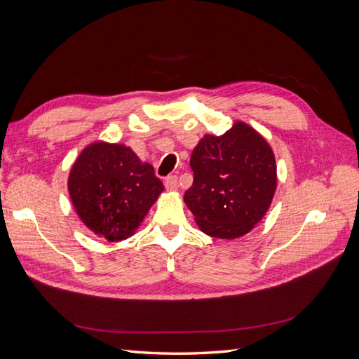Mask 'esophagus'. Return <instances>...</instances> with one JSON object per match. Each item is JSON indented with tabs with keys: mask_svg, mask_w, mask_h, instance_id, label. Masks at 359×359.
I'll return each instance as SVG.
<instances>
[{
	"mask_svg": "<svg viewBox=\"0 0 359 359\" xmlns=\"http://www.w3.org/2000/svg\"><path fill=\"white\" fill-rule=\"evenodd\" d=\"M165 187L168 191H175L178 189V180L177 177H168L165 181Z\"/></svg>",
	"mask_w": 359,
	"mask_h": 359,
	"instance_id": "34e87169",
	"label": "esophagus"
}]
</instances>
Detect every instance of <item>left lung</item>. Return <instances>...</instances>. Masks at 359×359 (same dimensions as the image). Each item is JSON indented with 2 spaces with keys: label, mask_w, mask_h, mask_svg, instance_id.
<instances>
[{
  "label": "left lung",
  "mask_w": 359,
  "mask_h": 359,
  "mask_svg": "<svg viewBox=\"0 0 359 359\" xmlns=\"http://www.w3.org/2000/svg\"><path fill=\"white\" fill-rule=\"evenodd\" d=\"M190 166L194 178L184 202L203 233L235 240L262 220L277 189V166L273 148L252 126L236 121L222 136L205 135Z\"/></svg>",
  "instance_id": "obj_1"
}]
</instances>
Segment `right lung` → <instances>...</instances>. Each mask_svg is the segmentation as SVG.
Returning a JSON list of instances; mask_svg holds the SVG:
<instances>
[{"label":"right lung","instance_id":"1","mask_svg":"<svg viewBox=\"0 0 359 359\" xmlns=\"http://www.w3.org/2000/svg\"><path fill=\"white\" fill-rule=\"evenodd\" d=\"M67 187L82 223L111 243L135 235L165 190L154 168L132 148L103 140L81 151L70 169Z\"/></svg>","mask_w":359,"mask_h":359}]
</instances>
